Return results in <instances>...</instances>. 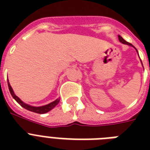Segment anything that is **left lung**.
<instances>
[{"instance_id":"left-lung-1","label":"left lung","mask_w":150,"mask_h":150,"mask_svg":"<svg viewBox=\"0 0 150 150\" xmlns=\"http://www.w3.org/2000/svg\"><path fill=\"white\" fill-rule=\"evenodd\" d=\"M118 39H119V41H120L121 43H124V44H127V45H128V46H132V47H135L134 46H132V44H131L130 43H128V42H127V41L125 40H124V39L122 38L121 36H118ZM135 50H136V49H135ZM136 51H137V50H136Z\"/></svg>"}]
</instances>
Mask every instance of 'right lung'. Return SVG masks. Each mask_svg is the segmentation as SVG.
<instances>
[{"instance_id":"obj_1","label":"right lung","mask_w":150,"mask_h":150,"mask_svg":"<svg viewBox=\"0 0 150 150\" xmlns=\"http://www.w3.org/2000/svg\"><path fill=\"white\" fill-rule=\"evenodd\" d=\"M8 88H9V91H10L11 94V96L14 99H15L16 101H17L18 103H19L22 107H24L25 109L28 110H30L32 112H35V113H37V114H46V113H47L54 108L56 105L58 104L59 101H60V99H57L56 100H54V102L50 103L49 104L44 105V106H42V107H33V106H30L29 104H26V103H25L24 102H22V100H20L18 97L15 94L14 91H13L12 88L11 86L10 83L8 82Z\"/></svg>"}]
</instances>
